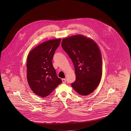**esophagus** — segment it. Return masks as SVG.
Masks as SVG:
<instances>
[{
	"instance_id": "1",
	"label": "esophagus",
	"mask_w": 131,
	"mask_h": 131,
	"mask_svg": "<svg viewBox=\"0 0 131 131\" xmlns=\"http://www.w3.org/2000/svg\"><path fill=\"white\" fill-rule=\"evenodd\" d=\"M62 82H63V83H66V79H62Z\"/></svg>"
}]
</instances>
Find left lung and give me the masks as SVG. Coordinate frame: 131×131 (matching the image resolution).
Instances as JSON below:
<instances>
[{
  "mask_svg": "<svg viewBox=\"0 0 131 131\" xmlns=\"http://www.w3.org/2000/svg\"><path fill=\"white\" fill-rule=\"evenodd\" d=\"M61 45L75 68L76 80L71 86L79 94L89 95L102 78L103 60L99 48L93 39L81 35L63 38Z\"/></svg>",
  "mask_w": 131,
  "mask_h": 131,
  "instance_id": "8db88e82",
  "label": "left lung"
}]
</instances>
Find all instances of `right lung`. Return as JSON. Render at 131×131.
<instances>
[{
    "mask_svg": "<svg viewBox=\"0 0 131 131\" xmlns=\"http://www.w3.org/2000/svg\"><path fill=\"white\" fill-rule=\"evenodd\" d=\"M61 39H51L34 48L27 57V80L35 94L47 96L62 82L52 63L53 55Z\"/></svg>",
    "mask_w": 131,
    "mask_h": 131,
    "instance_id": "1",
    "label": "right lung"
}]
</instances>
